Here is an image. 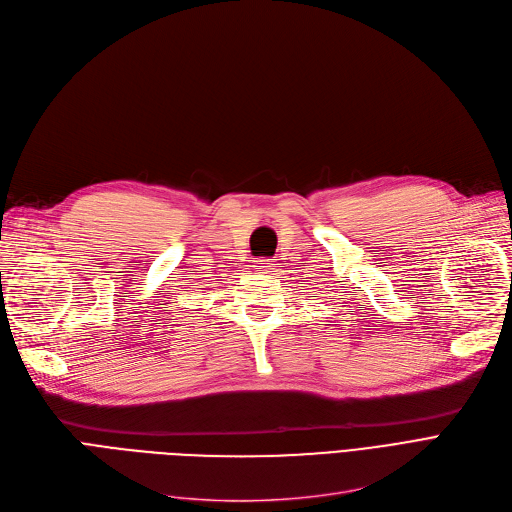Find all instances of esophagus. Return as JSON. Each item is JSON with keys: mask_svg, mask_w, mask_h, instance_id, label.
<instances>
[{"mask_svg": "<svg viewBox=\"0 0 512 512\" xmlns=\"http://www.w3.org/2000/svg\"><path fill=\"white\" fill-rule=\"evenodd\" d=\"M255 263L257 265H253V267H255L257 274H274V270H276L274 263L270 259H257Z\"/></svg>", "mask_w": 512, "mask_h": 512, "instance_id": "esophagus-1", "label": "esophagus"}]
</instances>
